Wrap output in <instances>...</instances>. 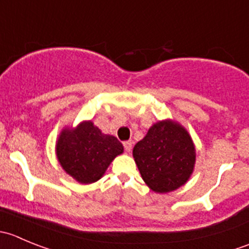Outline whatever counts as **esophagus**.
Masks as SVG:
<instances>
[{"label":"esophagus","instance_id":"34e87169","mask_svg":"<svg viewBox=\"0 0 249 249\" xmlns=\"http://www.w3.org/2000/svg\"><path fill=\"white\" fill-rule=\"evenodd\" d=\"M123 144H124L125 152H126V153L131 152V149H132V142H131V141H125Z\"/></svg>","mask_w":249,"mask_h":249}]
</instances>
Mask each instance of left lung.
Returning a JSON list of instances; mask_svg holds the SVG:
<instances>
[{
	"mask_svg": "<svg viewBox=\"0 0 249 249\" xmlns=\"http://www.w3.org/2000/svg\"><path fill=\"white\" fill-rule=\"evenodd\" d=\"M141 177L154 193L166 194L189 180L196 149L184 126L172 119L159 120L132 150Z\"/></svg>",
	"mask_w": 249,
	"mask_h": 249,
	"instance_id": "1",
	"label": "left lung"
}]
</instances>
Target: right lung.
<instances>
[{
    "label": "right lung",
    "instance_id": "obj_1",
    "mask_svg": "<svg viewBox=\"0 0 249 249\" xmlns=\"http://www.w3.org/2000/svg\"><path fill=\"white\" fill-rule=\"evenodd\" d=\"M62 170L80 184L99 180L110 162L124 153V147L112 135L102 134L91 120H83L76 127L65 126L55 144Z\"/></svg>",
    "mask_w": 249,
    "mask_h": 249
}]
</instances>
